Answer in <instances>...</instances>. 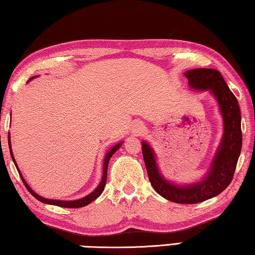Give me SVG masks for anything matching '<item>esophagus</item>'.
<instances>
[{
  "label": "esophagus",
  "mask_w": 255,
  "mask_h": 255,
  "mask_svg": "<svg viewBox=\"0 0 255 255\" xmlns=\"http://www.w3.org/2000/svg\"><path fill=\"white\" fill-rule=\"evenodd\" d=\"M132 131H135L137 133H140L141 131H143V127H141V126H136L135 128L132 129Z\"/></svg>",
  "instance_id": "34e87169"
}]
</instances>
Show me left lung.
Wrapping results in <instances>:
<instances>
[{
    "label": "left lung",
    "mask_w": 255,
    "mask_h": 255,
    "mask_svg": "<svg viewBox=\"0 0 255 255\" xmlns=\"http://www.w3.org/2000/svg\"><path fill=\"white\" fill-rule=\"evenodd\" d=\"M184 75L189 80L190 88L214 94L223 116L222 143L208 173L199 182L187 185L173 184L159 173L155 154L146 141L141 144V149L150 184L158 195L176 204H197L219 195L232 182L242 149L241 111L236 97L217 70L195 68L185 72Z\"/></svg>",
    "instance_id": "1"
}]
</instances>
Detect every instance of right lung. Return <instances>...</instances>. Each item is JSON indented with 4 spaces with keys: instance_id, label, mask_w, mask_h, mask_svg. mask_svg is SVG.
Here are the masks:
<instances>
[{
    "instance_id": "right-lung-1",
    "label": "right lung",
    "mask_w": 255,
    "mask_h": 255,
    "mask_svg": "<svg viewBox=\"0 0 255 255\" xmlns=\"http://www.w3.org/2000/svg\"><path fill=\"white\" fill-rule=\"evenodd\" d=\"M32 79H34V77H32ZM31 79V80H32ZM123 143H119L116 146H114L109 152H108L106 154V157H105V162H103V173H102V179H101V182L100 184L98 185L97 189L94 190L93 192L90 193V195H88L84 198H82V199H77V200H54V199H46V198H42L40 196H38L36 192L33 191V190L29 187V184L25 182V180L23 179L22 174L20 173V171L18 169V165H16V162L14 159V156H13V153H12V149H11V144H10V132H8V148H10V153H11V157L12 159H13L14 162V165L16 167V170H18L19 174L21 176V180H22V182L24 183L25 188L28 189V191L31 193V195L36 198V199H38L41 202H44V204H48V205H54V206H58V207H64V208H81V207H84V206H88L89 204H91V202L93 200H96L97 198L101 195L103 190H105V187H106V182H107V174H108V164H109V161L112 155H114L116 152H117V149H119L120 146H122Z\"/></svg>"
}]
</instances>
